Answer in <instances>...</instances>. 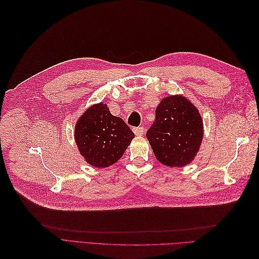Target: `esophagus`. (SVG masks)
Instances as JSON below:
<instances>
[{"instance_id":"esophagus-1","label":"esophagus","mask_w":259,"mask_h":259,"mask_svg":"<svg viewBox=\"0 0 259 259\" xmlns=\"http://www.w3.org/2000/svg\"><path fill=\"white\" fill-rule=\"evenodd\" d=\"M144 127H136V128H134V133H135V135L136 136H142L143 134H144Z\"/></svg>"}]
</instances>
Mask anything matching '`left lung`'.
I'll return each mask as SVG.
<instances>
[{
    "mask_svg": "<svg viewBox=\"0 0 259 259\" xmlns=\"http://www.w3.org/2000/svg\"><path fill=\"white\" fill-rule=\"evenodd\" d=\"M203 134L198 108L184 95H169L156 107L155 121L147 132V138L163 165L184 167L197 156Z\"/></svg>",
    "mask_w": 259,
    "mask_h": 259,
    "instance_id": "8db88e82",
    "label": "left lung"
}]
</instances>
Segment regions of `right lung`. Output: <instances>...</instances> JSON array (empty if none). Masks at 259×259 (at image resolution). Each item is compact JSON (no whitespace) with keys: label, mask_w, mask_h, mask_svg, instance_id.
<instances>
[{"label":"right lung","mask_w":259,"mask_h":259,"mask_svg":"<svg viewBox=\"0 0 259 259\" xmlns=\"http://www.w3.org/2000/svg\"><path fill=\"white\" fill-rule=\"evenodd\" d=\"M134 137V133L125 122L112 115L104 103L86 109L74 127L77 149L94 167H108L116 163Z\"/></svg>","instance_id":"right-lung-1"}]
</instances>
